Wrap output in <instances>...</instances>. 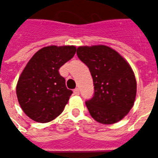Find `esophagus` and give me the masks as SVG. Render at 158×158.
I'll return each instance as SVG.
<instances>
[{
    "mask_svg": "<svg viewBox=\"0 0 158 158\" xmlns=\"http://www.w3.org/2000/svg\"><path fill=\"white\" fill-rule=\"evenodd\" d=\"M73 94H74V95H76V96H78V95H79V88H76V89H73Z\"/></svg>",
    "mask_w": 158,
    "mask_h": 158,
    "instance_id": "esophagus-1",
    "label": "esophagus"
}]
</instances>
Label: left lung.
<instances>
[{"mask_svg":"<svg viewBox=\"0 0 158 158\" xmlns=\"http://www.w3.org/2000/svg\"><path fill=\"white\" fill-rule=\"evenodd\" d=\"M79 60L89 69L94 95L85 104L97 122H118L132 108L136 96V80L131 67L113 49L106 45L79 46Z\"/></svg>","mask_w":158,"mask_h":158,"instance_id":"obj_1","label":"left lung"}]
</instances>
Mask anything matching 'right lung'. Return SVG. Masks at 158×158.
<instances>
[{
    "instance_id": "obj_1",
    "label": "right lung",
    "mask_w": 158,
    "mask_h": 158,
    "mask_svg": "<svg viewBox=\"0 0 158 158\" xmlns=\"http://www.w3.org/2000/svg\"><path fill=\"white\" fill-rule=\"evenodd\" d=\"M75 52L73 45L46 46L27 63L16 89L21 108L34 121L50 122L62 113L73 91L58 70Z\"/></svg>"
}]
</instances>
